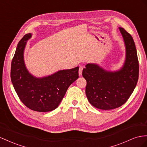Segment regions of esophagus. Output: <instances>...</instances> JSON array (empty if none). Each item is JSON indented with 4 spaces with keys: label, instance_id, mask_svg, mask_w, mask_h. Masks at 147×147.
Returning a JSON list of instances; mask_svg holds the SVG:
<instances>
[{
    "label": "esophagus",
    "instance_id": "obj_1",
    "mask_svg": "<svg viewBox=\"0 0 147 147\" xmlns=\"http://www.w3.org/2000/svg\"><path fill=\"white\" fill-rule=\"evenodd\" d=\"M84 67H83V66H80V67H79V70H78V74L79 75H82V71H83V69Z\"/></svg>",
    "mask_w": 147,
    "mask_h": 147
}]
</instances>
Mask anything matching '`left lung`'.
I'll return each mask as SVG.
<instances>
[{
	"label": "left lung",
	"mask_w": 147,
	"mask_h": 147,
	"mask_svg": "<svg viewBox=\"0 0 147 147\" xmlns=\"http://www.w3.org/2000/svg\"><path fill=\"white\" fill-rule=\"evenodd\" d=\"M119 30L126 51L122 68L111 72L97 64H88L82 72L86 80V97L98 109L110 110L121 106L128 100L137 83L139 65L136 45L131 35L123 28Z\"/></svg>",
	"instance_id": "8db88e82"
}]
</instances>
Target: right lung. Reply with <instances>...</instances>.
I'll list each match as a JSON object with an SVG mask.
<instances>
[{"instance_id":"obj_1","label":"right lung","mask_w":147,"mask_h":147,"mask_svg":"<svg viewBox=\"0 0 147 147\" xmlns=\"http://www.w3.org/2000/svg\"><path fill=\"white\" fill-rule=\"evenodd\" d=\"M31 34H25L17 45L11 64L10 77L20 100L27 108L38 112H49L56 109L69 86L78 78V67L59 70L42 78L29 73L23 53L26 41Z\"/></svg>"}]
</instances>
